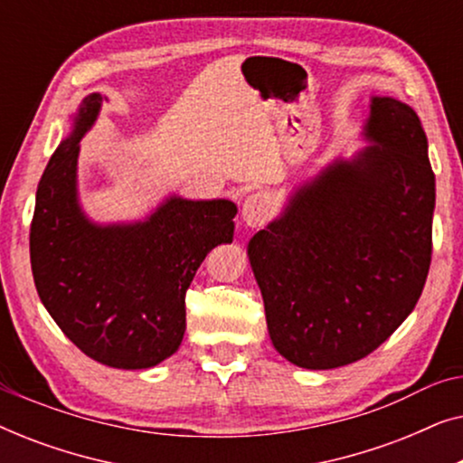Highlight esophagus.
<instances>
[{
	"label": "esophagus",
	"mask_w": 463,
	"mask_h": 463,
	"mask_svg": "<svg viewBox=\"0 0 463 463\" xmlns=\"http://www.w3.org/2000/svg\"><path fill=\"white\" fill-rule=\"evenodd\" d=\"M271 214V202L269 195L263 192L250 194L249 198L242 202V221L249 227H261L268 223Z\"/></svg>",
	"instance_id": "1"
}]
</instances>
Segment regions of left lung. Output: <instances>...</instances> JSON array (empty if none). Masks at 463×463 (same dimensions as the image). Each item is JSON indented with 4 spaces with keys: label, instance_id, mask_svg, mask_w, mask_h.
Masks as SVG:
<instances>
[{
    "label": "left lung",
    "instance_id": "1",
    "mask_svg": "<svg viewBox=\"0 0 463 463\" xmlns=\"http://www.w3.org/2000/svg\"><path fill=\"white\" fill-rule=\"evenodd\" d=\"M360 137L364 149L295 183L246 246L271 344L301 369L369 356L428 278L436 181L420 118L373 94Z\"/></svg>",
    "mask_w": 463,
    "mask_h": 463
}]
</instances>
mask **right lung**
Wrapping results in <instances>:
<instances>
[{"instance_id": "add662e5", "label": "right lung", "mask_w": 463, "mask_h": 463, "mask_svg": "<svg viewBox=\"0 0 463 463\" xmlns=\"http://www.w3.org/2000/svg\"><path fill=\"white\" fill-rule=\"evenodd\" d=\"M109 100L81 99L43 170L31 223L37 295L86 356L113 369H151L179 350L185 293L200 263L232 244V200L168 194L141 219L100 223L80 200V141Z\"/></svg>"}]
</instances>
